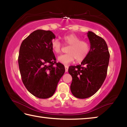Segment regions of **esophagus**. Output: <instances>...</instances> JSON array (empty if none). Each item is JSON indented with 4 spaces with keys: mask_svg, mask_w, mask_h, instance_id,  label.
<instances>
[{
    "mask_svg": "<svg viewBox=\"0 0 127 127\" xmlns=\"http://www.w3.org/2000/svg\"><path fill=\"white\" fill-rule=\"evenodd\" d=\"M65 72H68V66L65 65Z\"/></svg>",
    "mask_w": 127,
    "mask_h": 127,
    "instance_id": "obj_1",
    "label": "esophagus"
}]
</instances>
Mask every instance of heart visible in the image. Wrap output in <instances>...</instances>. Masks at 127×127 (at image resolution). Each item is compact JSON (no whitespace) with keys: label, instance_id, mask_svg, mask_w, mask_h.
<instances>
[{"label":"heart","instance_id":"heart-1","mask_svg":"<svg viewBox=\"0 0 127 127\" xmlns=\"http://www.w3.org/2000/svg\"><path fill=\"white\" fill-rule=\"evenodd\" d=\"M65 44L69 45L67 49L68 53L62 54L58 58V61L63 64H68L73 62L84 60L89 55L90 50L89 43L85 40H81L80 38L74 34H68L62 37ZM51 47L56 54L61 53L62 44L59 40L54 39L51 42Z\"/></svg>","mask_w":127,"mask_h":127}]
</instances>
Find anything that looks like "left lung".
I'll return each mask as SVG.
<instances>
[{
  "label": "left lung",
  "instance_id": "left-lung-1",
  "mask_svg": "<svg viewBox=\"0 0 127 127\" xmlns=\"http://www.w3.org/2000/svg\"><path fill=\"white\" fill-rule=\"evenodd\" d=\"M87 34L90 43L89 55L81 64L68 69L72 77L70 91L78 98L91 97L100 89L106 78L110 58L105 41L92 31Z\"/></svg>",
  "mask_w": 127,
  "mask_h": 127
}]
</instances>
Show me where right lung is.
<instances>
[{"label":"right lung","mask_w":127,"mask_h":127,"mask_svg":"<svg viewBox=\"0 0 127 127\" xmlns=\"http://www.w3.org/2000/svg\"><path fill=\"white\" fill-rule=\"evenodd\" d=\"M55 36L50 31L37 30L23 41L18 56L21 78L26 88L40 98L51 97L65 72L63 64L56 63L51 47Z\"/></svg>","instance_id":"1"}]
</instances>
